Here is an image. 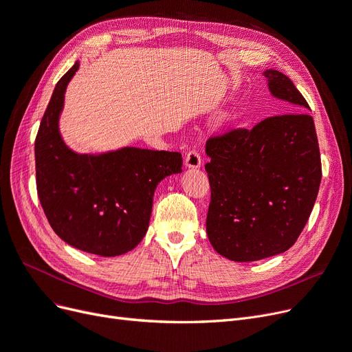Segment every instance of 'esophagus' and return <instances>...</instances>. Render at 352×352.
Listing matches in <instances>:
<instances>
[{
    "instance_id": "esophagus-1",
    "label": "esophagus",
    "mask_w": 352,
    "mask_h": 352,
    "mask_svg": "<svg viewBox=\"0 0 352 352\" xmlns=\"http://www.w3.org/2000/svg\"><path fill=\"white\" fill-rule=\"evenodd\" d=\"M200 165H201V155L199 153V151L196 149L188 151V153L186 155V166L200 168Z\"/></svg>"
}]
</instances>
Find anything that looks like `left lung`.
<instances>
[{"mask_svg": "<svg viewBox=\"0 0 352 352\" xmlns=\"http://www.w3.org/2000/svg\"><path fill=\"white\" fill-rule=\"evenodd\" d=\"M271 94L290 111L310 110L287 75L264 72ZM212 197L206 230L216 252L250 263L287 251L314 209L322 178L311 116L267 117L206 142Z\"/></svg>", "mask_w": 352, "mask_h": 352, "instance_id": "obj_1", "label": "left lung"}]
</instances>
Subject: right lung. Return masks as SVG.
Listing matches in <instances>:
<instances>
[{
  "label": "right lung",
  "mask_w": 352,
  "mask_h": 352,
  "mask_svg": "<svg viewBox=\"0 0 352 352\" xmlns=\"http://www.w3.org/2000/svg\"><path fill=\"white\" fill-rule=\"evenodd\" d=\"M80 62L58 81L34 142L38 200L56 235L88 254L132 251L149 226L153 192L183 171L179 152L122 148L101 155L75 153L59 133L65 89Z\"/></svg>",
  "instance_id": "1"
}]
</instances>
